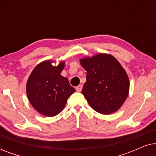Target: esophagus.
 Masks as SVG:
<instances>
[{"instance_id": "34e87169", "label": "esophagus", "mask_w": 156, "mask_h": 156, "mask_svg": "<svg viewBox=\"0 0 156 156\" xmlns=\"http://www.w3.org/2000/svg\"><path fill=\"white\" fill-rule=\"evenodd\" d=\"M82 85H79V86L76 87V91H78V92H80V91H82Z\"/></svg>"}]
</instances>
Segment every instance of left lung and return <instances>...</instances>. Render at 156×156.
Masks as SVG:
<instances>
[{"label": "left lung", "mask_w": 156, "mask_h": 156, "mask_svg": "<svg viewBox=\"0 0 156 156\" xmlns=\"http://www.w3.org/2000/svg\"><path fill=\"white\" fill-rule=\"evenodd\" d=\"M87 71L82 94L94 110L101 114L118 111L129 95L128 74L119 62L110 54L99 53L80 59Z\"/></svg>", "instance_id": "left-lung-1"}]
</instances>
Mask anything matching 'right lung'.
Listing matches in <instances>:
<instances>
[{"mask_svg": "<svg viewBox=\"0 0 156 156\" xmlns=\"http://www.w3.org/2000/svg\"><path fill=\"white\" fill-rule=\"evenodd\" d=\"M54 61L38 64L30 74L26 84L27 99L40 114L55 116L64 109L67 99L74 91L67 77L61 75L65 62L52 65Z\"/></svg>", "mask_w": 156, "mask_h": 156, "instance_id": "1", "label": "right lung"}]
</instances>
